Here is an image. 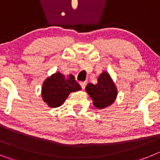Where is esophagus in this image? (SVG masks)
<instances>
[{"label": "esophagus", "instance_id": "34e87169", "mask_svg": "<svg viewBox=\"0 0 160 160\" xmlns=\"http://www.w3.org/2000/svg\"><path fill=\"white\" fill-rule=\"evenodd\" d=\"M86 84H87V83H86V82H82V83H80V86H81V88L84 89Z\"/></svg>", "mask_w": 160, "mask_h": 160}]
</instances>
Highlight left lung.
I'll return each mask as SVG.
<instances>
[{
  "label": "left lung",
  "instance_id": "left-lung-1",
  "mask_svg": "<svg viewBox=\"0 0 160 160\" xmlns=\"http://www.w3.org/2000/svg\"><path fill=\"white\" fill-rule=\"evenodd\" d=\"M85 91L93 101L94 106L99 110L111 106L118 95V89L114 80L105 71L98 76L96 84L88 83Z\"/></svg>",
  "mask_w": 160,
  "mask_h": 160
}]
</instances>
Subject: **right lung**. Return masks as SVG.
<instances>
[{"label": "right lung", "instance_id": "obj_1", "mask_svg": "<svg viewBox=\"0 0 160 160\" xmlns=\"http://www.w3.org/2000/svg\"><path fill=\"white\" fill-rule=\"evenodd\" d=\"M81 89L72 75L65 77L58 72L44 80L42 87V98L47 105L56 108L64 103L71 92H78Z\"/></svg>", "mask_w": 160, "mask_h": 160}]
</instances>
